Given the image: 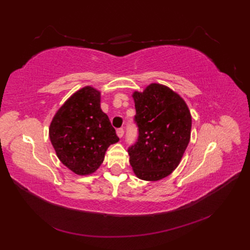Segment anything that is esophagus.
<instances>
[{
	"instance_id": "34e87169",
	"label": "esophagus",
	"mask_w": 250,
	"mask_h": 250,
	"mask_svg": "<svg viewBox=\"0 0 250 250\" xmlns=\"http://www.w3.org/2000/svg\"><path fill=\"white\" fill-rule=\"evenodd\" d=\"M123 134H124V129H123V128H119V129L117 130V135H118V137L119 138H122Z\"/></svg>"
}]
</instances>
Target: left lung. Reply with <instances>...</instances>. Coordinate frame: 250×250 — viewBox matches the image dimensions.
<instances>
[{
    "instance_id": "8db88e82",
    "label": "left lung",
    "mask_w": 250,
    "mask_h": 250,
    "mask_svg": "<svg viewBox=\"0 0 250 250\" xmlns=\"http://www.w3.org/2000/svg\"><path fill=\"white\" fill-rule=\"evenodd\" d=\"M139 139L128 149L138 178L161 180L177 168L191 139L192 117L186 101L160 83L132 94Z\"/></svg>"
}]
</instances>
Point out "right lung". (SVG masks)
I'll return each instance as SVG.
<instances>
[{
    "label": "right lung",
    "mask_w": 250,
    "mask_h": 250,
    "mask_svg": "<svg viewBox=\"0 0 250 250\" xmlns=\"http://www.w3.org/2000/svg\"><path fill=\"white\" fill-rule=\"evenodd\" d=\"M101 93L87 85L67 99L52 119L49 137L57 157L77 175H89L118 143L116 130L100 106Z\"/></svg>",
    "instance_id": "1"
}]
</instances>
